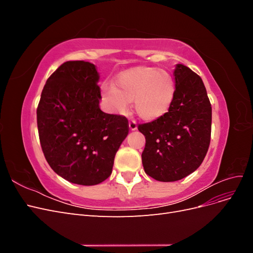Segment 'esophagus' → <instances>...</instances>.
I'll list each match as a JSON object with an SVG mask.
<instances>
[{"mask_svg":"<svg viewBox=\"0 0 253 253\" xmlns=\"http://www.w3.org/2000/svg\"><path fill=\"white\" fill-rule=\"evenodd\" d=\"M128 127H129V129H131V131H136L137 129V124H136V121L135 120H131L128 122Z\"/></svg>","mask_w":253,"mask_h":253,"instance_id":"obj_1","label":"esophagus"}]
</instances>
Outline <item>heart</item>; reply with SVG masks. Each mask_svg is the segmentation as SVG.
Instances as JSON below:
<instances>
[{"label": "heart", "mask_w": 253, "mask_h": 253, "mask_svg": "<svg viewBox=\"0 0 253 253\" xmlns=\"http://www.w3.org/2000/svg\"><path fill=\"white\" fill-rule=\"evenodd\" d=\"M102 96L115 113H125L128 102L134 101L137 116L154 121L169 112L175 98L172 75L163 68L135 66L120 73L114 86L104 85Z\"/></svg>", "instance_id": "1"}]
</instances>
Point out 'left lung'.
<instances>
[{
    "label": "left lung",
    "mask_w": 253,
    "mask_h": 253,
    "mask_svg": "<svg viewBox=\"0 0 253 253\" xmlns=\"http://www.w3.org/2000/svg\"><path fill=\"white\" fill-rule=\"evenodd\" d=\"M175 98L165 116L138 126L145 137L144 172L159 181H176L193 173L208 152L212 109L202 78L176 64Z\"/></svg>",
    "instance_id": "8db88e82"
}]
</instances>
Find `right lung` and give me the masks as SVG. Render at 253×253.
I'll return each instance as SVG.
<instances>
[{
	"mask_svg": "<svg viewBox=\"0 0 253 253\" xmlns=\"http://www.w3.org/2000/svg\"><path fill=\"white\" fill-rule=\"evenodd\" d=\"M93 63L67 61L51 74L37 110L42 151L61 177L82 186L102 182L128 134L127 119L100 110Z\"/></svg>",
	"mask_w": 253,
	"mask_h": 253,
	"instance_id": "obj_1",
	"label": "right lung"
}]
</instances>
